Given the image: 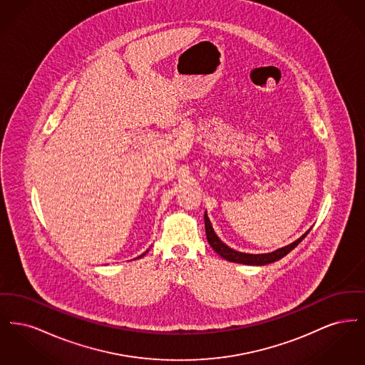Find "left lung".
Here are the masks:
<instances>
[{"label": "left lung", "mask_w": 365, "mask_h": 365, "mask_svg": "<svg viewBox=\"0 0 365 365\" xmlns=\"http://www.w3.org/2000/svg\"><path fill=\"white\" fill-rule=\"evenodd\" d=\"M204 220H205L207 240H208L209 245L212 246V249H213L219 256H222L223 259H226L227 261L238 262V264H245V265H267V264H271V262L280 260V259L284 257L287 253H290V252L294 249L295 246L301 242V241L308 235V232L311 231V228H309L304 235H301L294 242H292L290 245H287V246H283V247H279V249L271 252V253L252 255V253H242V252L234 250V249H231L230 246H227L226 243L223 242V241L216 235V232L213 231V227H212V223H210V220H209L207 210H205V215H204Z\"/></svg>", "instance_id": "1"}]
</instances>
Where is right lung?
<instances>
[{"mask_svg":"<svg viewBox=\"0 0 365 365\" xmlns=\"http://www.w3.org/2000/svg\"><path fill=\"white\" fill-rule=\"evenodd\" d=\"M146 253H148V250H146V252H145V253H142V255H140V256H139V257H142V256H145V255H146ZM138 257V259H139Z\"/></svg>","mask_w":365,"mask_h":365,"instance_id":"add662e5","label":"right lung"}]
</instances>
